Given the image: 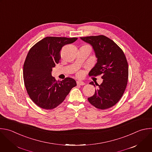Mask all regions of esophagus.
<instances>
[{"label": "esophagus", "mask_w": 152, "mask_h": 152, "mask_svg": "<svg viewBox=\"0 0 152 152\" xmlns=\"http://www.w3.org/2000/svg\"><path fill=\"white\" fill-rule=\"evenodd\" d=\"M76 83H77V85H84L85 84V82H83L82 81H80V80L77 81Z\"/></svg>", "instance_id": "obj_1"}]
</instances>
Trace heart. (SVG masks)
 <instances>
[{
	"mask_svg": "<svg viewBox=\"0 0 152 152\" xmlns=\"http://www.w3.org/2000/svg\"><path fill=\"white\" fill-rule=\"evenodd\" d=\"M85 46H88V47H89V48H90V46H88V45H85ZM77 76L78 77H80V76H82V72H78V73H77Z\"/></svg>",
	"mask_w": 152,
	"mask_h": 152,
	"instance_id": "obj_1",
	"label": "heart"
}]
</instances>
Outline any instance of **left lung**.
Wrapping results in <instances>:
<instances>
[{"mask_svg": "<svg viewBox=\"0 0 152 152\" xmlns=\"http://www.w3.org/2000/svg\"><path fill=\"white\" fill-rule=\"evenodd\" d=\"M91 44L97 63L89 73V76H102V83L98 85L93 96L88 98L95 107L105 110L115 106L122 96L128 79V64L122 49L112 39L104 35L81 37ZM89 84L95 86L93 82Z\"/></svg>", "mask_w": 152, "mask_h": 152, "instance_id": "1", "label": "left lung"}]
</instances>
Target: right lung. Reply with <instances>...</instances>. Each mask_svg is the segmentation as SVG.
Returning a JSON list of instances; mask_svg holds the SVG:
<instances>
[{
  "mask_svg": "<svg viewBox=\"0 0 152 152\" xmlns=\"http://www.w3.org/2000/svg\"><path fill=\"white\" fill-rule=\"evenodd\" d=\"M77 39L46 37L29 50L24 63L23 78L27 94L39 107L46 110L57 107L76 86L75 80L70 77L57 82L51 72L59 63L62 47Z\"/></svg>",
  "mask_w": 152,
  "mask_h": 152,
  "instance_id": "obj_1",
  "label": "right lung"
}]
</instances>
